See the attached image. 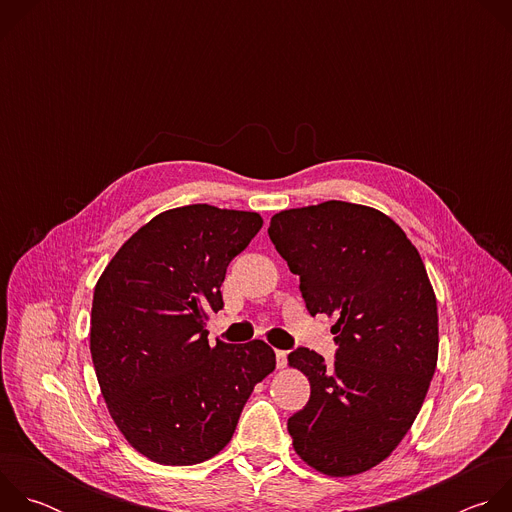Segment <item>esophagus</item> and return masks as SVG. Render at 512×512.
Here are the masks:
<instances>
[{
  "instance_id": "esophagus-1",
  "label": "esophagus",
  "mask_w": 512,
  "mask_h": 512,
  "mask_svg": "<svg viewBox=\"0 0 512 512\" xmlns=\"http://www.w3.org/2000/svg\"><path fill=\"white\" fill-rule=\"evenodd\" d=\"M275 362H277V369H285L287 367V352L275 350Z\"/></svg>"
}]
</instances>
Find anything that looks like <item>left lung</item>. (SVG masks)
<instances>
[{"label":"left lung","instance_id":"8db88e82","mask_svg":"<svg viewBox=\"0 0 512 512\" xmlns=\"http://www.w3.org/2000/svg\"><path fill=\"white\" fill-rule=\"evenodd\" d=\"M312 316H336L334 362L296 348L287 360L310 401L287 419L298 456L328 476L383 462L405 437L437 362V304L407 235L371 206L328 200L277 212L267 229Z\"/></svg>","mask_w":512,"mask_h":512}]
</instances>
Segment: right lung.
Returning a JSON list of instances; mask_svg holds the SVG:
<instances>
[{
	"label": "right lung",
	"instance_id": "right-lung-1",
	"mask_svg": "<svg viewBox=\"0 0 512 512\" xmlns=\"http://www.w3.org/2000/svg\"><path fill=\"white\" fill-rule=\"evenodd\" d=\"M257 212L188 204L141 227L97 281L91 356L109 413L145 458L190 466L221 452L253 387L275 369L263 340L208 344L229 263Z\"/></svg>",
	"mask_w": 512,
	"mask_h": 512
}]
</instances>
